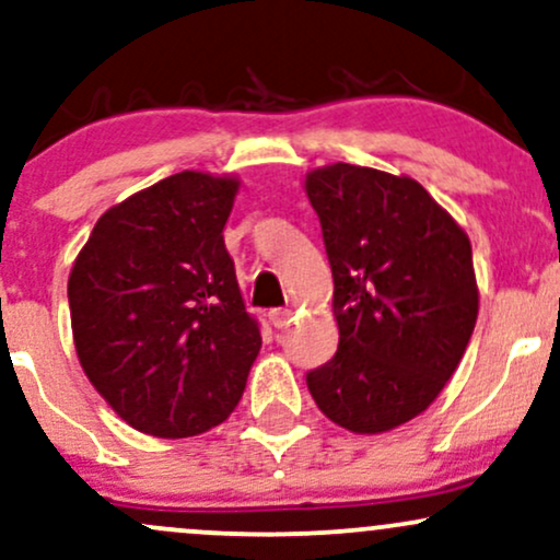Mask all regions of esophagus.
Listing matches in <instances>:
<instances>
[{"label":"esophagus","mask_w":560,"mask_h":560,"mask_svg":"<svg viewBox=\"0 0 560 560\" xmlns=\"http://www.w3.org/2000/svg\"><path fill=\"white\" fill-rule=\"evenodd\" d=\"M268 320H271L276 329H284L289 320H292V311H289V307H273V311L268 313Z\"/></svg>","instance_id":"34e87169"}]
</instances>
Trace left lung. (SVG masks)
<instances>
[{"label": "left lung", "mask_w": 560, "mask_h": 560, "mask_svg": "<svg viewBox=\"0 0 560 560\" xmlns=\"http://www.w3.org/2000/svg\"><path fill=\"white\" fill-rule=\"evenodd\" d=\"M331 262L334 358L307 374L326 419L382 434L421 416L479 316L471 242L410 176L334 163L305 173Z\"/></svg>", "instance_id": "left-lung-1"}]
</instances>
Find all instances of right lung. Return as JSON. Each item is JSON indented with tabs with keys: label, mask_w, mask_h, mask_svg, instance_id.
Returning <instances> with one entry per match:
<instances>
[{
	"label": "right lung",
	"mask_w": 560,
	"mask_h": 560,
	"mask_svg": "<svg viewBox=\"0 0 560 560\" xmlns=\"http://www.w3.org/2000/svg\"><path fill=\"white\" fill-rule=\"evenodd\" d=\"M240 184L173 173L107 208L70 268L83 374L144 434L182 440L226 421L260 352L223 244Z\"/></svg>",
	"instance_id": "1"
}]
</instances>
